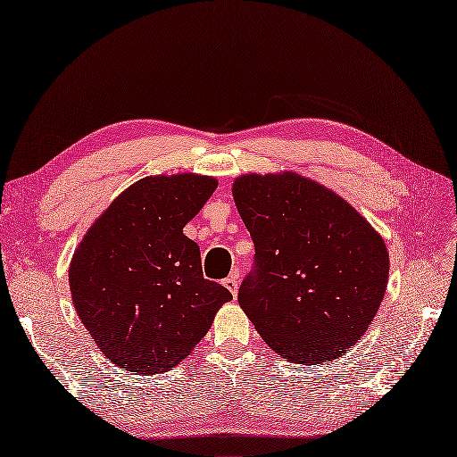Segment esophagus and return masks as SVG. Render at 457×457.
Instances as JSON below:
<instances>
[{
	"label": "esophagus",
	"mask_w": 457,
	"mask_h": 457,
	"mask_svg": "<svg viewBox=\"0 0 457 457\" xmlns=\"http://www.w3.org/2000/svg\"><path fill=\"white\" fill-rule=\"evenodd\" d=\"M223 285L230 290V294L236 297V294H237V285H240V280H237V273H232L230 277H227L225 280H223Z\"/></svg>",
	"instance_id": "esophagus-1"
}]
</instances>
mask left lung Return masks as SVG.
<instances>
[{
    "label": "left lung",
    "instance_id": "left-lung-1",
    "mask_svg": "<svg viewBox=\"0 0 457 457\" xmlns=\"http://www.w3.org/2000/svg\"><path fill=\"white\" fill-rule=\"evenodd\" d=\"M232 195L254 244L237 303L260 337L297 364L344 355L383 301V237L337 193L295 172L244 175Z\"/></svg>",
    "mask_w": 457,
    "mask_h": 457
}]
</instances>
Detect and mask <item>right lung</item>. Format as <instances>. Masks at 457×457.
<instances>
[{"instance_id": "right-lung-1", "label": "right lung", "mask_w": 457, "mask_h": 457, "mask_svg": "<svg viewBox=\"0 0 457 457\" xmlns=\"http://www.w3.org/2000/svg\"><path fill=\"white\" fill-rule=\"evenodd\" d=\"M215 187V179L191 172L141 179L83 236L69 270L72 303L113 364L170 370L232 299L203 277L199 245L184 234Z\"/></svg>"}]
</instances>
